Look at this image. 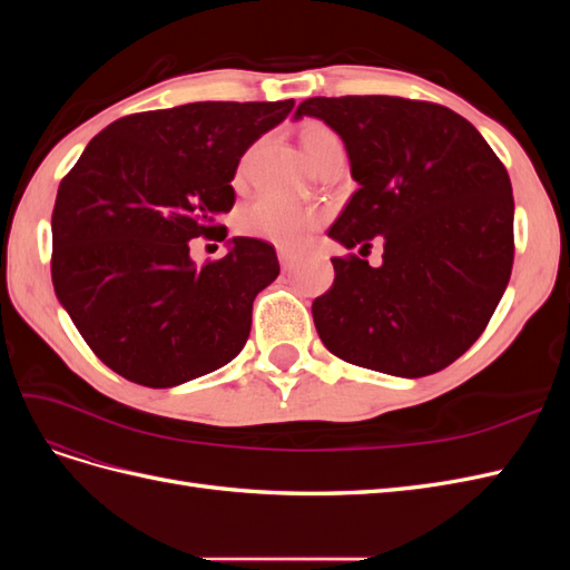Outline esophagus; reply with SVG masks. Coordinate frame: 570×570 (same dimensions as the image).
Returning a JSON list of instances; mask_svg holds the SVG:
<instances>
[{"mask_svg": "<svg viewBox=\"0 0 570 570\" xmlns=\"http://www.w3.org/2000/svg\"><path fill=\"white\" fill-rule=\"evenodd\" d=\"M278 258H281V266H283V271H292V268H295V264H297V256H295V254H289V252H285V249H281V252H278Z\"/></svg>", "mask_w": 570, "mask_h": 570, "instance_id": "1", "label": "esophagus"}]
</instances>
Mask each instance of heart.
<instances>
[{
  "mask_svg": "<svg viewBox=\"0 0 570 570\" xmlns=\"http://www.w3.org/2000/svg\"><path fill=\"white\" fill-rule=\"evenodd\" d=\"M333 145H340L337 135L325 126L314 124L302 132V147L308 164L323 149ZM318 212L308 209V206H302L285 197L262 195L239 212V230L249 237L266 239V243H273L283 249H299L318 226Z\"/></svg>",
  "mask_w": 570,
  "mask_h": 570,
  "instance_id": "b5f03b06",
  "label": "heart"
}]
</instances>
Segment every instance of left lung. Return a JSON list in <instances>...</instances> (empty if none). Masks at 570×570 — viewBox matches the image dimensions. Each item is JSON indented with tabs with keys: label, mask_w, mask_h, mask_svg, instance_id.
<instances>
[{
	"label": "left lung",
	"mask_w": 570,
	"mask_h": 570,
	"mask_svg": "<svg viewBox=\"0 0 570 570\" xmlns=\"http://www.w3.org/2000/svg\"><path fill=\"white\" fill-rule=\"evenodd\" d=\"M344 142L358 189L327 230L342 247L383 239V264L331 258L314 299L321 342L347 364L423 377L482 335L513 266V195L504 164L452 109L404 97H312Z\"/></svg>",
	"instance_id": "8db88e82"
}]
</instances>
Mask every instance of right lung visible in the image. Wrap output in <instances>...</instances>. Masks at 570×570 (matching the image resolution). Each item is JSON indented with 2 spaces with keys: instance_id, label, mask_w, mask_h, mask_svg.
I'll use <instances>...</instances> for the list:
<instances>
[{
  "instance_id": "obj_1",
  "label": "right lung",
  "mask_w": 570,
  "mask_h": 570,
  "mask_svg": "<svg viewBox=\"0 0 570 570\" xmlns=\"http://www.w3.org/2000/svg\"><path fill=\"white\" fill-rule=\"evenodd\" d=\"M285 101H195L114 120L80 154L51 214V283L90 350L126 381L176 387L226 366L281 273L273 245L228 239L202 268L189 239H226L243 154Z\"/></svg>"
}]
</instances>
